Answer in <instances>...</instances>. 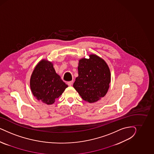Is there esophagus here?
<instances>
[{"instance_id":"esophagus-1","label":"esophagus","mask_w":154,"mask_h":154,"mask_svg":"<svg viewBox=\"0 0 154 154\" xmlns=\"http://www.w3.org/2000/svg\"><path fill=\"white\" fill-rule=\"evenodd\" d=\"M73 83V81H69V82H68V85H69V86H72V84Z\"/></svg>"}]
</instances>
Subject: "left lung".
I'll list each match as a JSON object with an SVG mask.
<instances>
[{
	"mask_svg": "<svg viewBox=\"0 0 154 154\" xmlns=\"http://www.w3.org/2000/svg\"><path fill=\"white\" fill-rule=\"evenodd\" d=\"M78 70L73 87L84 100L95 102L105 96L109 87L111 73L104 60L90 55L89 59L79 61Z\"/></svg>",
	"mask_w": 154,
	"mask_h": 154,
	"instance_id": "1",
	"label": "left lung"
}]
</instances>
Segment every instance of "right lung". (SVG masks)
<instances>
[{
    "label": "right lung",
    "mask_w": 154,
    "mask_h": 154,
    "mask_svg": "<svg viewBox=\"0 0 154 154\" xmlns=\"http://www.w3.org/2000/svg\"><path fill=\"white\" fill-rule=\"evenodd\" d=\"M30 84L34 96L47 104H53L68 87L56 74L51 63L44 60L35 66Z\"/></svg>",
    "instance_id": "obj_1"
}]
</instances>
